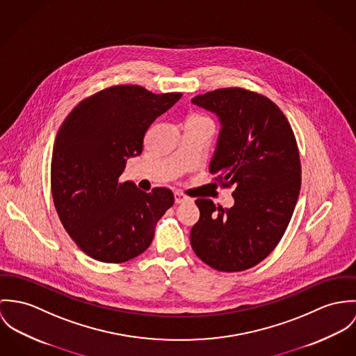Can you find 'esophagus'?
<instances>
[{"instance_id":"1","label":"esophagus","mask_w":356,"mask_h":356,"mask_svg":"<svg viewBox=\"0 0 356 356\" xmlns=\"http://www.w3.org/2000/svg\"><path fill=\"white\" fill-rule=\"evenodd\" d=\"M175 202L176 203H184V202H193V199L184 195L183 193H175Z\"/></svg>"}]
</instances>
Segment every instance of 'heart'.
Masks as SVG:
<instances>
[{
  "label": "heart",
  "mask_w": 356,
  "mask_h": 356,
  "mask_svg": "<svg viewBox=\"0 0 356 356\" xmlns=\"http://www.w3.org/2000/svg\"><path fill=\"white\" fill-rule=\"evenodd\" d=\"M191 119H200V120H207L206 118H202V116H193Z\"/></svg>",
  "instance_id": "obj_1"
}]
</instances>
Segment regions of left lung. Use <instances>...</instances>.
<instances>
[{"label":"left lung","instance_id":"8db88e82","mask_svg":"<svg viewBox=\"0 0 356 356\" xmlns=\"http://www.w3.org/2000/svg\"><path fill=\"white\" fill-rule=\"evenodd\" d=\"M216 113L221 131L209 172L234 188L231 209L197 199L191 229L197 257L218 272H243L262 262L284 235L295 210L302 168L293 131L273 101L240 87L193 98Z\"/></svg>","mask_w":356,"mask_h":356}]
</instances>
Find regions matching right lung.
Segmentation results:
<instances>
[{
    "label": "right lung",
    "mask_w": 356,
    "mask_h": 356,
    "mask_svg": "<svg viewBox=\"0 0 356 356\" xmlns=\"http://www.w3.org/2000/svg\"><path fill=\"white\" fill-rule=\"evenodd\" d=\"M181 95L112 86L80 101L63 121L51 156V195L63 227L88 257L122 264L152 244L173 193H145L120 176L127 159L142 154L153 121Z\"/></svg>",
    "instance_id": "right-lung-1"
}]
</instances>
